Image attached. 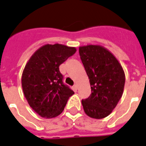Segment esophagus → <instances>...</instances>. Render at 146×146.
Wrapping results in <instances>:
<instances>
[{
  "mask_svg": "<svg viewBox=\"0 0 146 146\" xmlns=\"http://www.w3.org/2000/svg\"><path fill=\"white\" fill-rule=\"evenodd\" d=\"M73 88H74L75 89H77V88H78V85H77L76 83L74 84V85H73Z\"/></svg>",
  "mask_w": 146,
  "mask_h": 146,
  "instance_id": "34e87169",
  "label": "esophagus"
}]
</instances>
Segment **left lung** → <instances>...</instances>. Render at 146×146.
<instances>
[{
    "instance_id": "left-lung-1",
    "label": "left lung",
    "mask_w": 146,
    "mask_h": 146,
    "mask_svg": "<svg viewBox=\"0 0 146 146\" xmlns=\"http://www.w3.org/2000/svg\"><path fill=\"white\" fill-rule=\"evenodd\" d=\"M80 58L89 79L92 94L82 100L85 114L100 119L112 112L121 98L125 83L122 67L100 46L79 47Z\"/></svg>"
}]
</instances>
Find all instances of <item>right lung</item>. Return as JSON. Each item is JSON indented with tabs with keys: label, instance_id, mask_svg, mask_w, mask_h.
Returning a JSON list of instances; mask_svg holds the SVG:
<instances>
[{
	"label": "right lung",
	"instance_id": "1",
	"mask_svg": "<svg viewBox=\"0 0 146 146\" xmlns=\"http://www.w3.org/2000/svg\"><path fill=\"white\" fill-rule=\"evenodd\" d=\"M76 52L73 47L47 44L35 52L27 63L22 77L24 94L33 110L42 118L61 114L74 94L64 83L59 66Z\"/></svg>",
	"mask_w": 146,
	"mask_h": 146
}]
</instances>
